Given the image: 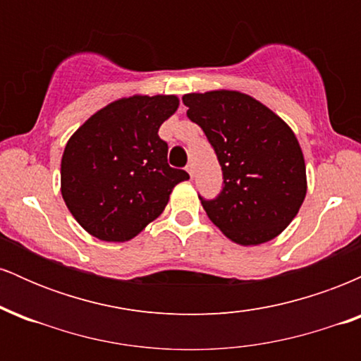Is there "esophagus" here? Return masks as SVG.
I'll list each match as a JSON object with an SVG mask.
<instances>
[{
    "label": "esophagus",
    "instance_id": "1",
    "mask_svg": "<svg viewBox=\"0 0 361 361\" xmlns=\"http://www.w3.org/2000/svg\"><path fill=\"white\" fill-rule=\"evenodd\" d=\"M186 171H188V175L193 178V164H188V166H186Z\"/></svg>",
    "mask_w": 361,
    "mask_h": 361
}]
</instances>
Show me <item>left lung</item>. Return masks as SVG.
Instances as JSON below:
<instances>
[{"instance_id": "8db88e82", "label": "left lung", "mask_w": 361, "mask_h": 361, "mask_svg": "<svg viewBox=\"0 0 361 361\" xmlns=\"http://www.w3.org/2000/svg\"><path fill=\"white\" fill-rule=\"evenodd\" d=\"M186 115L202 127L222 168L207 215L231 241L256 246L276 238L299 212L307 178L295 134L263 103L231 90L188 93Z\"/></svg>"}]
</instances>
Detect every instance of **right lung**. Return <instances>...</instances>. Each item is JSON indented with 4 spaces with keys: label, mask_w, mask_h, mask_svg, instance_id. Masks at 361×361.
<instances>
[{
    "label": "right lung",
    "mask_w": 361,
    "mask_h": 361,
    "mask_svg": "<svg viewBox=\"0 0 361 361\" xmlns=\"http://www.w3.org/2000/svg\"><path fill=\"white\" fill-rule=\"evenodd\" d=\"M175 94H134L91 115L68 140L61 161V193L91 235L109 243L135 238L159 217L188 173L168 164L157 135L175 114Z\"/></svg>",
    "instance_id": "right-lung-1"
}]
</instances>
